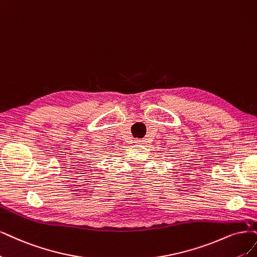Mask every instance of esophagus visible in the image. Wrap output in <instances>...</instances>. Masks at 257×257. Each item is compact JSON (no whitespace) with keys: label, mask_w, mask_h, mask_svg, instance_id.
Here are the masks:
<instances>
[{"label":"esophagus","mask_w":257,"mask_h":257,"mask_svg":"<svg viewBox=\"0 0 257 257\" xmlns=\"http://www.w3.org/2000/svg\"><path fill=\"white\" fill-rule=\"evenodd\" d=\"M135 143H137V144H141V145H143L145 142H144V140H141V139H136L135 140Z\"/></svg>","instance_id":"34e87169"}]
</instances>
